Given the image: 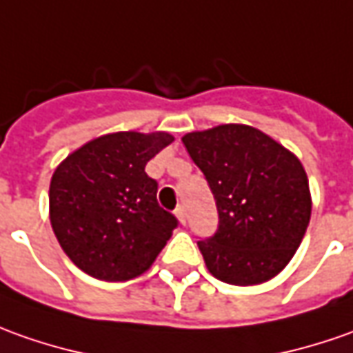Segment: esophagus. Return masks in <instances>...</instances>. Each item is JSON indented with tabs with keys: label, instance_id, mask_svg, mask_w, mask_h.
<instances>
[{
	"label": "esophagus",
	"instance_id": "1",
	"mask_svg": "<svg viewBox=\"0 0 353 353\" xmlns=\"http://www.w3.org/2000/svg\"><path fill=\"white\" fill-rule=\"evenodd\" d=\"M176 216L177 220H179V224H185L187 218H185V208L183 207H177L176 208Z\"/></svg>",
	"mask_w": 353,
	"mask_h": 353
}]
</instances>
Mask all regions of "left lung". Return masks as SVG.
Masks as SVG:
<instances>
[{
	"label": "left lung",
	"instance_id": "obj_1",
	"mask_svg": "<svg viewBox=\"0 0 353 353\" xmlns=\"http://www.w3.org/2000/svg\"><path fill=\"white\" fill-rule=\"evenodd\" d=\"M181 141L216 201V234L196 241L210 274L234 286L276 276L311 218L301 162L263 131L239 123L193 131Z\"/></svg>",
	"mask_w": 353,
	"mask_h": 353
}]
</instances>
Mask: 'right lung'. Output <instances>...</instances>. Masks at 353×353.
<instances>
[{
    "instance_id": "obj_1",
    "label": "right lung",
    "mask_w": 353,
    "mask_h": 353,
    "mask_svg": "<svg viewBox=\"0 0 353 353\" xmlns=\"http://www.w3.org/2000/svg\"><path fill=\"white\" fill-rule=\"evenodd\" d=\"M174 141L164 131H119L77 148L50 183V222L65 255L83 272L123 282L150 268L177 228L158 205L145 166Z\"/></svg>"
}]
</instances>
